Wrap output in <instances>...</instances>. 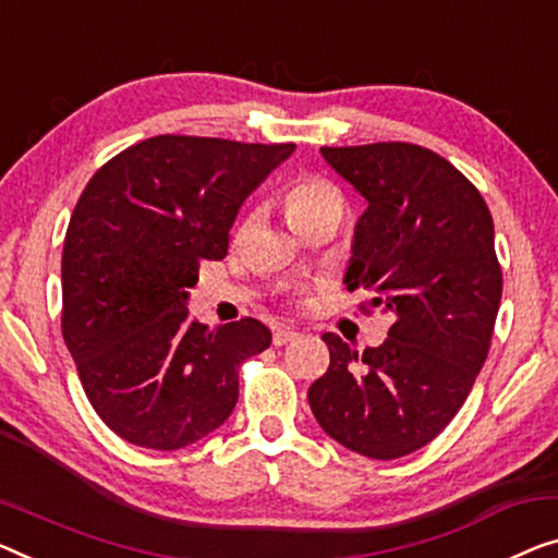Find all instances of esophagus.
Returning <instances> with one entry per match:
<instances>
[{
	"instance_id": "obj_1",
	"label": "esophagus",
	"mask_w": 558,
	"mask_h": 558,
	"mask_svg": "<svg viewBox=\"0 0 558 558\" xmlns=\"http://www.w3.org/2000/svg\"><path fill=\"white\" fill-rule=\"evenodd\" d=\"M298 336H301V332H298L295 328H290V326L288 328H278L276 336H272V345H278V348L280 345H288L290 340H295Z\"/></svg>"
}]
</instances>
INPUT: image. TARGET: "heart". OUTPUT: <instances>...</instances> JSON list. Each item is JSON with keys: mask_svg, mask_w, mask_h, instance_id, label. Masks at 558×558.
<instances>
[{"mask_svg": "<svg viewBox=\"0 0 558 558\" xmlns=\"http://www.w3.org/2000/svg\"><path fill=\"white\" fill-rule=\"evenodd\" d=\"M286 215L290 226H305L315 218H332L340 220L343 215V197L330 182L323 180H298L288 187L286 193Z\"/></svg>", "mask_w": 558, "mask_h": 558, "instance_id": "heart-1", "label": "heart"}]
</instances>
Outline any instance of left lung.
Masks as SVG:
<instances>
[{"label":"left lung","mask_w":558,"mask_h":558,"mask_svg":"<svg viewBox=\"0 0 558 558\" xmlns=\"http://www.w3.org/2000/svg\"><path fill=\"white\" fill-rule=\"evenodd\" d=\"M368 207L355 222L348 290L393 326L355 351L326 332L330 365L307 390L326 434L390 461L434 440L465 401L492 345L501 305L494 220L484 197L444 157L409 143L320 147Z\"/></svg>","instance_id":"left-lung-1"}]
</instances>
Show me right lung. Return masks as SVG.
<instances>
[{"label": "right lung", "instance_id": "1", "mask_svg": "<svg viewBox=\"0 0 558 558\" xmlns=\"http://www.w3.org/2000/svg\"><path fill=\"white\" fill-rule=\"evenodd\" d=\"M295 145L157 135L102 165L62 253V336L82 388L130 444L174 451L230 418L238 368L270 345L245 318L187 315L199 260L228 255L240 207Z\"/></svg>", "mask_w": 558, "mask_h": 558}]
</instances>
